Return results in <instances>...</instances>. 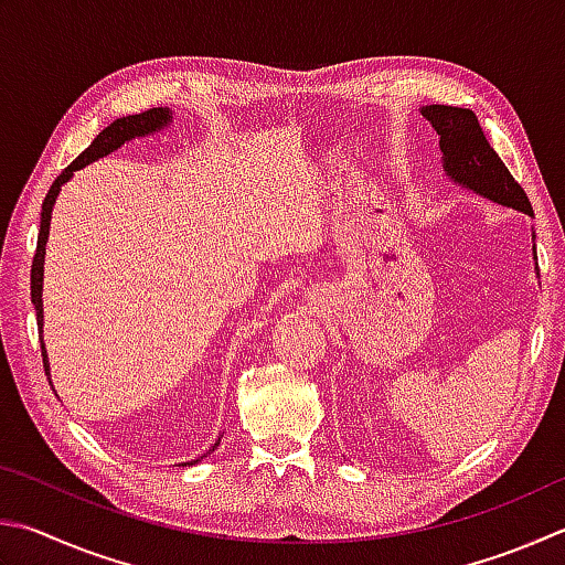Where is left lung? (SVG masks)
I'll use <instances>...</instances> for the list:
<instances>
[{"label": "left lung", "mask_w": 565, "mask_h": 565, "mask_svg": "<svg viewBox=\"0 0 565 565\" xmlns=\"http://www.w3.org/2000/svg\"><path fill=\"white\" fill-rule=\"evenodd\" d=\"M419 113L437 130L439 150H443V168L449 180L459 184V188L479 194V198L501 204V207L519 210L533 217L526 192L521 190V184L501 162L497 150L489 146L475 113L469 108L437 104L423 106ZM533 239H536V234H533ZM533 259H536V252H533Z\"/></svg>", "instance_id": "obj_1"}]
</instances>
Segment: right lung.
<instances>
[{"label": "right lung", "instance_id": "add662e5", "mask_svg": "<svg viewBox=\"0 0 565 565\" xmlns=\"http://www.w3.org/2000/svg\"><path fill=\"white\" fill-rule=\"evenodd\" d=\"M170 122H172V110L170 108H150L146 113H138V116H126V118L113 120L110 126L106 130H100L96 140L90 142V146L84 152H81V156L74 162H71V166L54 180V184L49 188V194L44 198V204H41V227H39L36 254H34V264H32V303L36 309V321H39V333H41V355H44V367H46L49 383H51V367H49V355H46V345H44V299H41V294H44V256H46V242H49V227H51V210H54L58 192L71 178H74L76 170H84L86 166L96 162L98 158L110 156V152H116L118 148H122L130 140L148 138V136H152V132L166 130ZM51 387H54V385H51ZM222 435L214 439V445L202 457L212 455L214 449L220 447ZM202 457L182 461V467L198 465V461H202Z\"/></svg>", "mask_w": 565, "mask_h": 565}]
</instances>
